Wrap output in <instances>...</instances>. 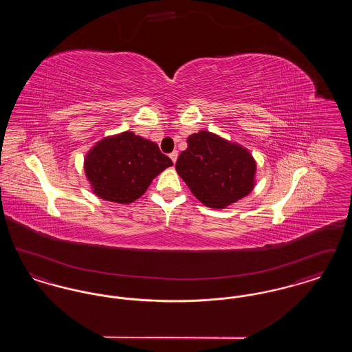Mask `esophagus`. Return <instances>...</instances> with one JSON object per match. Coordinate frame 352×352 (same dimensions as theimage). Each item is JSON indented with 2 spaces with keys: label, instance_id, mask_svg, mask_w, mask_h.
<instances>
[{
  "label": "esophagus",
  "instance_id": "obj_1",
  "mask_svg": "<svg viewBox=\"0 0 352 352\" xmlns=\"http://www.w3.org/2000/svg\"><path fill=\"white\" fill-rule=\"evenodd\" d=\"M168 157L171 158V161H173V164H175L177 162V158H178V151H171L170 154H168Z\"/></svg>",
  "mask_w": 352,
  "mask_h": 352
}]
</instances>
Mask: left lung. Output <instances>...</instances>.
<instances>
[{
	"label": "left lung",
	"mask_w": 352,
	"mask_h": 352,
	"mask_svg": "<svg viewBox=\"0 0 352 352\" xmlns=\"http://www.w3.org/2000/svg\"><path fill=\"white\" fill-rule=\"evenodd\" d=\"M177 173L198 201L210 208H226L254 187L256 161L239 144L207 131L191 134L175 164Z\"/></svg>",
	"instance_id": "1"
}]
</instances>
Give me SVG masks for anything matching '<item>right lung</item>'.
I'll return each mask as SVG.
<instances>
[{
    "instance_id": "add662e5",
    "label": "right lung",
    "mask_w": 352,
    "mask_h": 352,
    "mask_svg": "<svg viewBox=\"0 0 352 352\" xmlns=\"http://www.w3.org/2000/svg\"><path fill=\"white\" fill-rule=\"evenodd\" d=\"M171 165L155 142L133 132L102 138L84 158V171L94 194L120 204L138 199L151 181Z\"/></svg>"
}]
</instances>
